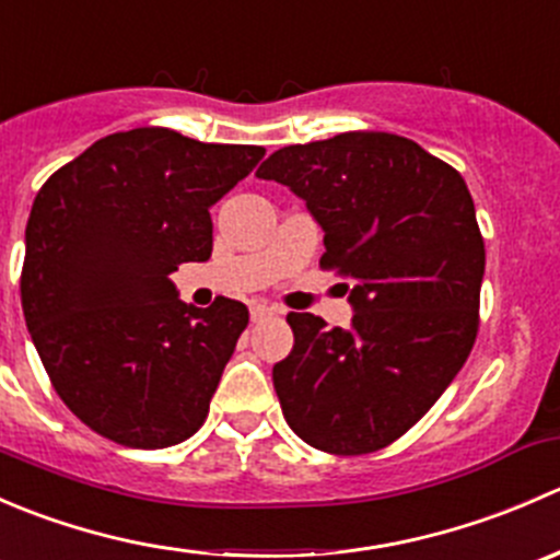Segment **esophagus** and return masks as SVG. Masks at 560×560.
<instances>
[{
	"label": "esophagus",
	"instance_id": "1",
	"mask_svg": "<svg viewBox=\"0 0 560 560\" xmlns=\"http://www.w3.org/2000/svg\"><path fill=\"white\" fill-rule=\"evenodd\" d=\"M279 312H276V308H270V306H265V303H254L252 306V322H265V319H270V316H276Z\"/></svg>",
	"mask_w": 560,
	"mask_h": 560
}]
</instances>
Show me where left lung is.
I'll list each match as a JSON object with an SVG mask.
<instances>
[{
    "label": "left lung",
    "instance_id": "8db88e82",
    "mask_svg": "<svg viewBox=\"0 0 560 560\" xmlns=\"http://www.w3.org/2000/svg\"><path fill=\"white\" fill-rule=\"evenodd\" d=\"M306 202L322 268L349 276L352 325L287 316L273 365L284 420L322 453L365 455L404 436L466 363L479 325L485 244L466 180L415 140L343 132L259 165Z\"/></svg>",
    "mask_w": 560,
    "mask_h": 560
}]
</instances>
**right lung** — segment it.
<instances>
[{"label":"right lung","instance_id":"right-lung-1","mask_svg":"<svg viewBox=\"0 0 560 560\" xmlns=\"http://www.w3.org/2000/svg\"><path fill=\"white\" fill-rule=\"evenodd\" d=\"M262 156V145L129 129L37 191L21 306L59 398L100 436L162 450L206 422L248 308L184 303L171 273L211 257V206Z\"/></svg>","mask_w":560,"mask_h":560}]
</instances>
